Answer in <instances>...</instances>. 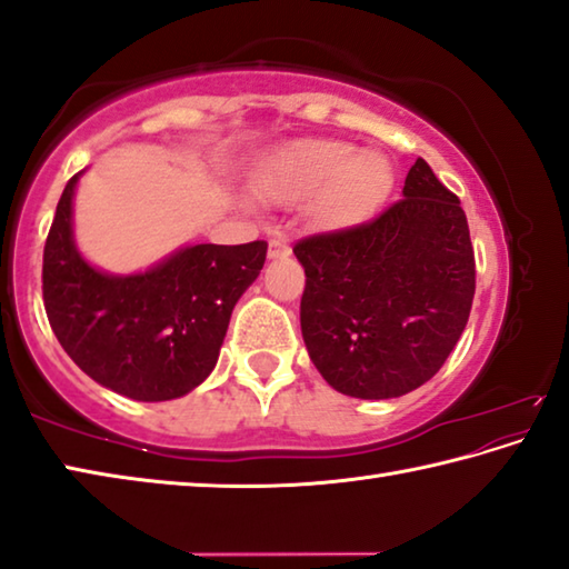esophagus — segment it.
I'll use <instances>...</instances> for the list:
<instances>
[{
	"instance_id": "obj_1",
	"label": "esophagus",
	"mask_w": 569,
	"mask_h": 569,
	"mask_svg": "<svg viewBox=\"0 0 569 569\" xmlns=\"http://www.w3.org/2000/svg\"><path fill=\"white\" fill-rule=\"evenodd\" d=\"M291 253V246H288L286 238H271V243H268V258H283Z\"/></svg>"
}]
</instances>
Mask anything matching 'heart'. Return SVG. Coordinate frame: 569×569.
<instances>
[{
    "label": "heart",
    "instance_id": "obj_1",
    "mask_svg": "<svg viewBox=\"0 0 569 569\" xmlns=\"http://www.w3.org/2000/svg\"><path fill=\"white\" fill-rule=\"evenodd\" d=\"M393 188L391 162L381 152L346 140L306 138L271 152L253 180L256 196L266 203H293L321 192L319 213L326 226L363 223Z\"/></svg>",
    "mask_w": 569,
    "mask_h": 569
}]
</instances>
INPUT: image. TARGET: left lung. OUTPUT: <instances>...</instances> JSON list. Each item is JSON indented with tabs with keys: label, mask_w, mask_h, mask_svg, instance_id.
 Instances as JSON below:
<instances>
[{
	"label": "left lung",
	"mask_w": 569,
	"mask_h": 569,
	"mask_svg": "<svg viewBox=\"0 0 569 569\" xmlns=\"http://www.w3.org/2000/svg\"><path fill=\"white\" fill-rule=\"evenodd\" d=\"M293 253L306 349L336 391L403 397L445 366L471 311L475 248L459 198L427 160L379 218L298 240Z\"/></svg>",
	"instance_id": "8db88e82"
}]
</instances>
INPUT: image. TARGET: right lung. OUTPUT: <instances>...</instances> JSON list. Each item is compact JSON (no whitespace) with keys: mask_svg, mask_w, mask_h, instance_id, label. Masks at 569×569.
Listing matches in <instances>:
<instances>
[{"mask_svg":"<svg viewBox=\"0 0 569 569\" xmlns=\"http://www.w3.org/2000/svg\"><path fill=\"white\" fill-rule=\"evenodd\" d=\"M64 186L44 243L42 296L57 341L104 389L170 401L216 369L230 313L266 263V240L186 246L146 273L112 276L72 236L77 180Z\"/></svg>","mask_w":569,"mask_h":569,"instance_id":"1","label":"right lung"}]
</instances>
